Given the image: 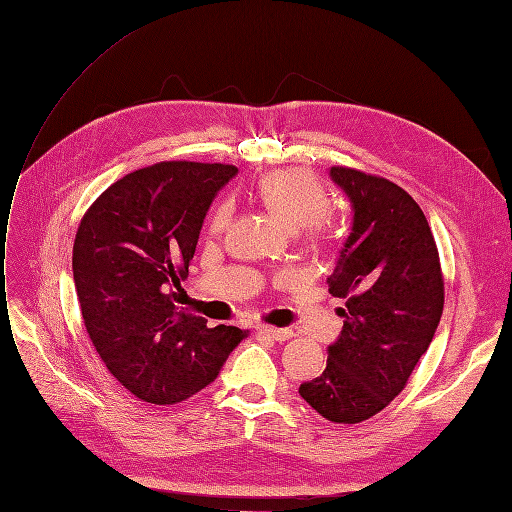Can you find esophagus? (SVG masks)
<instances>
[{"label": "esophagus", "mask_w": 512, "mask_h": 512, "mask_svg": "<svg viewBox=\"0 0 512 512\" xmlns=\"http://www.w3.org/2000/svg\"><path fill=\"white\" fill-rule=\"evenodd\" d=\"M259 335H266V337H272L276 339V342H287V339L293 337V331L291 329H278V327H266L261 325L255 329Z\"/></svg>", "instance_id": "1"}]
</instances>
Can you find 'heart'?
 I'll use <instances>...</instances> for the list:
<instances>
[{"label": "heart", "instance_id": "obj_1", "mask_svg": "<svg viewBox=\"0 0 512 512\" xmlns=\"http://www.w3.org/2000/svg\"><path fill=\"white\" fill-rule=\"evenodd\" d=\"M257 192L261 202L293 230H301V227L318 230L320 221L329 215L331 208L325 185L308 170L299 168L276 170V173L261 177ZM232 213L234 204L230 200L221 202L211 217V230H225Z\"/></svg>", "mask_w": 512, "mask_h": 512}]
</instances>
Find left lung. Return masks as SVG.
Instances as JSON below:
<instances>
[{"label":"left lung","mask_w":512,"mask_h":512,"mask_svg":"<svg viewBox=\"0 0 512 512\" xmlns=\"http://www.w3.org/2000/svg\"><path fill=\"white\" fill-rule=\"evenodd\" d=\"M329 175L352 204V230L327 280L346 301L344 329L327 369L299 394L323 418L358 424L405 388L439 327L445 287L430 225L403 187L346 166Z\"/></svg>","instance_id":"1"}]
</instances>
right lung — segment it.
Wrapping results in <instances>:
<instances>
[{"mask_svg":"<svg viewBox=\"0 0 512 512\" xmlns=\"http://www.w3.org/2000/svg\"><path fill=\"white\" fill-rule=\"evenodd\" d=\"M236 173L185 160L139 168L94 200L75 234L73 280L92 346L145 403L200 392L246 337L175 304L208 206Z\"/></svg>","mask_w":512,"mask_h":512,"instance_id":"right-lung-1","label":"right lung"}]
</instances>
